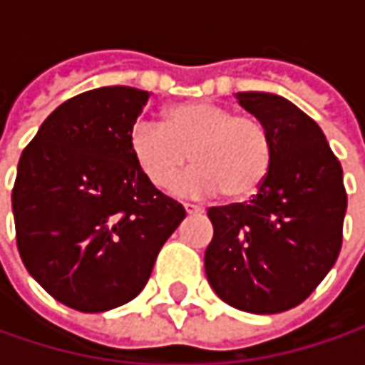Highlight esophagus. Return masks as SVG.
<instances>
[{"instance_id": "obj_1", "label": "esophagus", "mask_w": 365, "mask_h": 365, "mask_svg": "<svg viewBox=\"0 0 365 365\" xmlns=\"http://www.w3.org/2000/svg\"><path fill=\"white\" fill-rule=\"evenodd\" d=\"M185 211L189 213V215H192V213H201L203 209L199 207V205H190V203H185Z\"/></svg>"}]
</instances>
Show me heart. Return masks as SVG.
I'll use <instances>...</instances> for the list:
<instances>
[{
  "label": "heart",
  "instance_id": "b5f03b06",
  "mask_svg": "<svg viewBox=\"0 0 365 365\" xmlns=\"http://www.w3.org/2000/svg\"><path fill=\"white\" fill-rule=\"evenodd\" d=\"M130 150L156 189L175 182L190 154L195 168L176 182V190L190 197L221 192L235 203L258 192L274 162L272 135L264 121L201 99L164 107L162 123L138 121Z\"/></svg>",
  "mask_w": 365,
  "mask_h": 365
}]
</instances>
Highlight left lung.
I'll use <instances>...</instances> for the list:
<instances>
[{"label": "left lung", "instance_id": "8db88e82", "mask_svg": "<svg viewBox=\"0 0 365 365\" xmlns=\"http://www.w3.org/2000/svg\"><path fill=\"white\" fill-rule=\"evenodd\" d=\"M235 99L268 128L274 162L250 203L207 211L213 240L205 274L223 302L274 315L301 304L339 256L344 170L321 128L288 99L264 91Z\"/></svg>", "mask_w": 365, "mask_h": 365}]
</instances>
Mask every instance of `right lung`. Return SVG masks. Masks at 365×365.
Segmentation results:
<instances>
[{"label":"right lung","mask_w":365,"mask_h":365,"mask_svg":"<svg viewBox=\"0 0 365 365\" xmlns=\"http://www.w3.org/2000/svg\"><path fill=\"white\" fill-rule=\"evenodd\" d=\"M152 93L99 87L58 106L21 152L11 211L21 262L71 309L135 299L185 209L133 160L130 132Z\"/></svg>","instance_id":"1"}]
</instances>
